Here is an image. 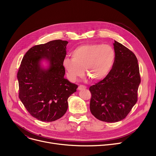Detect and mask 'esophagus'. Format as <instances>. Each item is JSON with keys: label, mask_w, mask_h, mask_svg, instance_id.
<instances>
[{"label": "esophagus", "mask_w": 156, "mask_h": 156, "mask_svg": "<svg viewBox=\"0 0 156 156\" xmlns=\"http://www.w3.org/2000/svg\"><path fill=\"white\" fill-rule=\"evenodd\" d=\"M78 90H83V89L87 88V87L85 86V85H81L78 86Z\"/></svg>", "instance_id": "obj_1"}]
</instances>
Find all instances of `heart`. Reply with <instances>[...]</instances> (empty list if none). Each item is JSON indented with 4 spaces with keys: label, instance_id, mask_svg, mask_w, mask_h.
I'll use <instances>...</instances> for the list:
<instances>
[{
    "label": "heart",
    "instance_id": "b5f03b06",
    "mask_svg": "<svg viewBox=\"0 0 156 156\" xmlns=\"http://www.w3.org/2000/svg\"><path fill=\"white\" fill-rule=\"evenodd\" d=\"M66 57L63 66L71 80L87 75L93 81L104 79L111 71L116 59V53L109 45L87 44L78 46Z\"/></svg>",
    "mask_w": 156,
    "mask_h": 156
}]
</instances>
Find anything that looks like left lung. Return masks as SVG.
<instances>
[{
  "label": "left lung",
  "instance_id": "8db88e82",
  "mask_svg": "<svg viewBox=\"0 0 156 156\" xmlns=\"http://www.w3.org/2000/svg\"><path fill=\"white\" fill-rule=\"evenodd\" d=\"M116 59L108 75L89 88L91 113L98 119L115 122L125 119L138 100L141 79L134 53L114 41Z\"/></svg>",
  "mask_w": 156,
  "mask_h": 156
}]
</instances>
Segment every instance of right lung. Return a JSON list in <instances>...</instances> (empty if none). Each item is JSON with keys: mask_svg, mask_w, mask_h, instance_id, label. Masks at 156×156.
I'll return each instance as SVG.
<instances>
[{"mask_svg": "<svg viewBox=\"0 0 156 156\" xmlns=\"http://www.w3.org/2000/svg\"><path fill=\"white\" fill-rule=\"evenodd\" d=\"M67 41L55 40L35 45L24 55L17 74L19 98L33 117L44 122L61 118L68 108L69 97L78 85L64 78L63 61ZM47 59L50 67L41 69L39 61Z\"/></svg>", "mask_w": 156, "mask_h": 156, "instance_id": "1", "label": "right lung"}]
</instances>
